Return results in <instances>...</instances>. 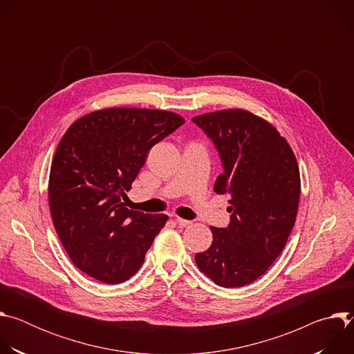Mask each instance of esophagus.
Listing matches in <instances>:
<instances>
[{
	"mask_svg": "<svg viewBox=\"0 0 354 354\" xmlns=\"http://www.w3.org/2000/svg\"><path fill=\"white\" fill-rule=\"evenodd\" d=\"M175 221L176 224H179L180 227H189L192 224L190 220H185V218H180V217H175Z\"/></svg>",
	"mask_w": 354,
	"mask_h": 354,
	"instance_id": "34e87169",
	"label": "esophagus"
}]
</instances>
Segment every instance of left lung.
I'll use <instances>...</instances> for the list:
<instances>
[{
  "instance_id": "obj_1",
  "label": "left lung",
  "mask_w": 354,
  "mask_h": 354,
  "mask_svg": "<svg viewBox=\"0 0 354 354\" xmlns=\"http://www.w3.org/2000/svg\"><path fill=\"white\" fill-rule=\"evenodd\" d=\"M216 144L224 171L214 192L228 194L231 221L210 227L213 242L196 254L200 272L217 286L242 287L277 259L294 227L301 179L287 140L261 116L223 109L192 119Z\"/></svg>"
}]
</instances>
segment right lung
Segmentation results:
<instances>
[{"label":"right lung","mask_w":354,"mask_h":354,"mask_svg":"<svg viewBox=\"0 0 354 354\" xmlns=\"http://www.w3.org/2000/svg\"><path fill=\"white\" fill-rule=\"evenodd\" d=\"M185 119L174 112L108 108L75 120L56 149L48 206L73 263L108 284L134 276L167 214L129 210L126 192L149 148Z\"/></svg>","instance_id":"add662e5"}]
</instances>
